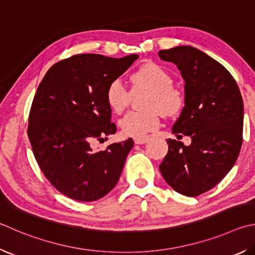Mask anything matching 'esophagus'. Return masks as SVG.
<instances>
[{
	"label": "esophagus",
	"instance_id": "34e87169",
	"mask_svg": "<svg viewBox=\"0 0 255 255\" xmlns=\"http://www.w3.org/2000/svg\"><path fill=\"white\" fill-rule=\"evenodd\" d=\"M148 140H149V138H147V137L135 138V139H133V142H135L136 145H142V143H146Z\"/></svg>",
	"mask_w": 255,
	"mask_h": 255
}]
</instances>
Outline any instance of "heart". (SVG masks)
<instances>
[{
	"instance_id": "obj_1",
	"label": "heart",
	"mask_w": 255,
	"mask_h": 255,
	"mask_svg": "<svg viewBox=\"0 0 255 255\" xmlns=\"http://www.w3.org/2000/svg\"><path fill=\"white\" fill-rule=\"evenodd\" d=\"M130 82L133 90H149L148 112H130L119 120V128L124 136L143 138L148 132L159 127L160 112L166 116L177 114L183 107L182 92L174 88V79L168 71L158 64L147 62L131 73ZM130 92L124 83L116 79L106 90V101L115 114H122L128 107Z\"/></svg>"
}]
</instances>
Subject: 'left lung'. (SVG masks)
Instances as JSON below:
<instances>
[{"mask_svg":"<svg viewBox=\"0 0 255 255\" xmlns=\"http://www.w3.org/2000/svg\"><path fill=\"white\" fill-rule=\"evenodd\" d=\"M163 61L177 66L185 80V107L167 139L159 170L170 187L198 196L219 184L237 161L243 141V99L237 81L220 62L196 48L160 50Z\"/></svg>","mask_w":255,"mask_h":255,"instance_id":"obj_1","label":"left lung"}]
</instances>
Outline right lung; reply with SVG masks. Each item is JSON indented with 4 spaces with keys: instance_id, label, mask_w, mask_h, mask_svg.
Here are the masks:
<instances>
[{
    "instance_id": "1",
    "label": "right lung",
    "mask_w": 255,
    "mask_h": 255,
    "mask_svg": "<svg viewBox=\"0 0 255 255\" xmlns=\"http://www.w3.org/2000/svg\"><path fill=\"white\" fill-rule=\"evenodd\" d=\"M138 57L76 54L53 64L40 82L27 136L42 173L69 198L97 201L119 180L133 146L131 138L105 150H95L91 143L117 131L106 90Z\"/></svg>"
}]
</instances>
